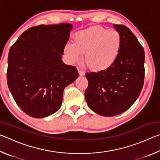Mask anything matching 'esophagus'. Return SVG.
I'll use <instances>...</instances> for the list:
<instances>
[{"label": "esophagus", "mask_w": 160, "mask_h": 160, "mask_svg": "<svg viewBox=\"0 0 160 160\" xmlns=\"http://www.w3.org/2000/svg\"><path fill=\"white\" fill-rule=\"evenodd\" d=\"M78 73L80 75V76H84V75H85V72H84L82 70L78 68Z\"/></svg>", "instance_id": "obj_1"}]
</instances>
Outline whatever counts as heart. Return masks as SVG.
<instances>
[{
  "label": "heart",
  "instance_id": "b5f03b06",
  "mask_svg": "<svg viewBox=\"0 0 160 160\" xmlns=\"http://www.w3.org/2000/svg\"><path fill=\"white\" fill-rule=\"evenodd\" d=\"M72 44L63 48L64 56L70 63L83 62L94 72H103L114 66L120 56L122 40L120 34L113 29L93 26L75 34Z\"/></svg>",
  "mask_w": 160,
  "mask_h": 160
}]
</instances>
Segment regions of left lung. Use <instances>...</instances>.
I'll return each instance as SVG.
<instances>
[{"mask_svg":"<svg viewBox=\"0 0 160 160\" xmlns=\"http://www.w3.org/2000/svg\"><path fill=\"white\" fill-rule=\"evenodd\" d=\"M113 26L122 40L117 61L107 71L85 73L88 80L85 92L87 104L104 116H116L128 110L139 97L144 83V49L129 28Z\"/></svg>","mask_w":160,"mask_h":160,"instance_id":"8db88e82","label":"left lung"}]
</instances>
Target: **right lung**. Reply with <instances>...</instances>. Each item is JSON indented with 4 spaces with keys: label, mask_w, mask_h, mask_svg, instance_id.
Returning a JSON list of instances; mask_svg holds the SVG:
<instances>
[{
    "label": "right lung",
    "mask_w": 160,
    "mask_h": 160,
    "mask_svg": "<svg viewBox=\"0 0 160 160\" xmlns=\"http://www.w3.org/2000/svg\"><path fill=\"white\" fill-rule=\"evenodd\" d=\"M72 29L68 23L33 27L10 48L8 85L17 104L32 117L57 112L65 88L78 78L76 68L62 61Z\"/></svg>",
    "instance_id": "right-lung-1"
}]
</instances>
